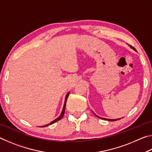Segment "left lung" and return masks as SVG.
I'll use <instances>...</instances> for the list:
<instances>
[{
	"instance_id": "1",
	"label": "left lung",
	"mask_w": 152,
	"mask_h": 152,
	"mask_svg": "<svg viewBox=\"0 0 152 152\" xmlns=\"http://www.w3.org/2000/svg\"><path fill=\"white\" fill-rule=\"evenodd\" d=\"M130 47L132 48V49H133V50H135V49L133 47V46H132V45H130ZM99 118H101V119H104V120H107V121H117V120H119V119H104V118H101V117H99V116H97Z\"/></svg>"
}]
</instances>
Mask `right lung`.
<instances>
[{"label":"right lung","mask_w":152,"mask_h":152,"mask_svg":"<svg viewBox=\"0 0 152 152\" xmlns=\"http://www.w3.org/2000/svg\"><path fill=\"white\" fill-rule=\"evenodd\" d=\"M69 94H70V92H68V94H67V95H66V99H65V102H64V107H63V110H62V112H61V115H60V116L59 117H58L57 119H55L54 121H53L52 122H51L50 123H49V124H48V125H45V126H42V127H47V126H48V125H51V124H53V123H56V122H57L58 121H59V120H60L61 118L63 117V116H64V112H65V108H66V101H67V99H68V95H69Z\"/></svg>","instance_id":"right-lung-1"}]
</instances>
